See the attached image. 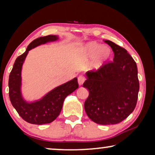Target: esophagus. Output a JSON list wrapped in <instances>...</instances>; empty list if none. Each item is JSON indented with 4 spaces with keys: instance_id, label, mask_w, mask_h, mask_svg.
I'll list each match as a JSON object with an SVG mask.
<instances>
[{
    "instance_id": "obj_1",
    "label": "esophagus",
    "mask_w": 155,
    "mask_h": 155,
    "mask_svg": "<svg viewBox=\"0 0 155 155\" xmlns=\"http://www.w3.org/2000/svg\"><path fill=\"white\" fill-rule=\"evenodd\" d=\"M78 81L79 85H82V84L84 83V82L85 81V78L82 75H80L79 77L78 78Z\"/></svg>"
}]
</instances>
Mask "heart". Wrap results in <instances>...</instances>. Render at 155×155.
Masks as SVG:
<instances>
[{"label":"heart","instance_id":"b5f03b06","mask_svg":"<svg viewBox=\"0 0 155 155\" xmlns=\"http://www.w3.org/2000/svg\"><path fill=\"white\" fill-rule=\"evenodd\" d=\"M83 53L87 56L93 58L90 64L92 69L99 70L105 66L111 57V51L107 46L91 42L83 48Z\"/></svg>","mask_w":155,"mask_h":155}]
</instances>
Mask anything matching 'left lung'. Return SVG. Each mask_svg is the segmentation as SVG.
<instances>
[{"instance_id": "left-lung-1", "label": "left lung", "mask_w": 155, "mask_h": 155, "mask_svg": "<svg viewBox=\"0 0 155 155\" xmlns=\"http://www.w3.org/2000/svg\"><path fill=\"white\" fill-rule=\"evenodd\" d=\"M114 53L112 62L96 71L87 72L83 87L89 90L84 107L92 121L116 124L135 109L139 92L136 63L124 48L105 40Z\"/></svg>"}]
</instances>
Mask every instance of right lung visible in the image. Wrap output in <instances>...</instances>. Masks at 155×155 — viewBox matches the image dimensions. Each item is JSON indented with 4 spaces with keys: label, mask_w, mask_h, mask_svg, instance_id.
<instances>
[{
    "label": "right lung",
    "mask_w": 155,
    "mask_h": 155,
    "mask_svg": "<svg viewBox=\"0 0 155 155\" xmlns=\"http://www.w3.org/2000/svg\"><path fill=\"white\" fill-rule=\"evenodd\" d=\"M58 39V36L48 35L34 40L27 46L26 51L16 58L10 72L8 81L10 100L19 115L29 124L42 125L54 121L61 113L65 97L77 90L79 86L78 78H75L54 88L39 100L29 103L23 99L21 93V71L29 51Z\"/></svg>",
    "instance_id": "right-lung-1"
}]
</instances>
